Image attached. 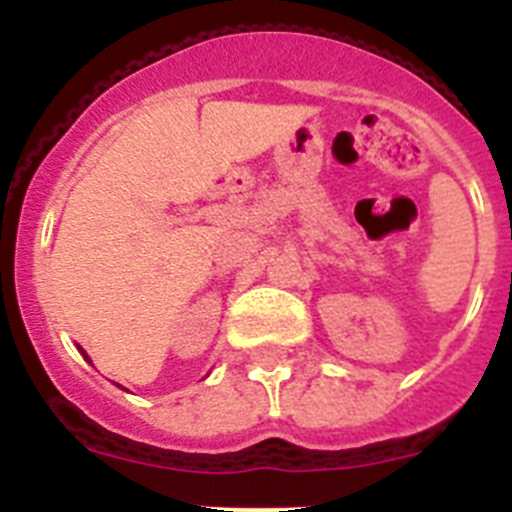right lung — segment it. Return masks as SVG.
<instances>
[{
    "mask_svg": "<svg viewBox=\"0 0 512 512\" xmlns=\"http://www.w3.org/2000/svg\"><path fill=\"white\" fill-rule=\"evenodd\" d=\"M81 354H84V351H81ZM84 356H87V354H84ZM87 359H89V356H87Z\"/></svg>",
    "mask_w": 512,
    "mask_h": 512,
    "instance_id": "right-lung-1",
    "label": "right lung"
}]
</instances>
